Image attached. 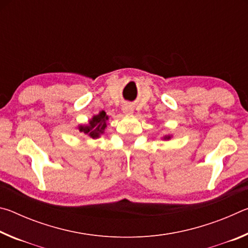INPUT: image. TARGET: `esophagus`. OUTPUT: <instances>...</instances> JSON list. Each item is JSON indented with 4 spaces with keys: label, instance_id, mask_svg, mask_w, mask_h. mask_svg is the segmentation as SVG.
<instances>
[{
    "label": "esophagus",
    "instance_id": "34e87169",
    "mask_svg": "<svg viewBox=\"0 0 248 248\" xmlns=\"http://www.w3.org/2000/svg\"><path fill=\"white\" fill-rule=\"evenodd\" d=\"M123 111L125 115H132L133 114V107L130 104H124L123 106Z\"/></svg>",
    "mask_w": 248,
    "mask_h": 248
}]
</instances>
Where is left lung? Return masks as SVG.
<instances>
[{"mask_svg": "<svg viewBox=\"0 0 248 248\" xmlns=\"http://www.w3.org/2000/svg\"><path fill=\"white\" fill-rule=\"evenodd\" d=\"M170 136H165L164 137V140H170Z\"/></svg>", "mask_w": 248, "mask_h": 248, "instance_id": "8db88e82", "label": "left lung"}]
</instances>
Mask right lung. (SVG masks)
Returning <instances> with one entry per match:
<instances>
[{"label": "right lung", "instance_id": "add662e5", "mask_svg": "<svg viewBox=\"0 0 248 248\" xmlns=\"http://www.w3.org/2000/svg\"><path fill=\"white\" fill-rule=\"evenodd\" d=\"M108 116L104 110L100 111L98 115H95L93 118L89 121V124L78 125V131L82 132L84 136L92 138V139H97L103 134L105 129L107 127Z\"/></svg>", "mask_w": 248, "mask_h": 248}]
</instances>
